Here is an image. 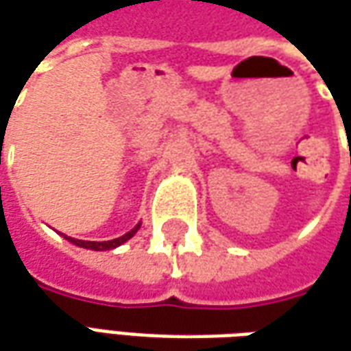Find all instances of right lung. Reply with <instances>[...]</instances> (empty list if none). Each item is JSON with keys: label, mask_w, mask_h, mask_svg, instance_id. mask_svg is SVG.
<instances>
[{"label": "right lung", "mask_w": 351, "mask_h": 351, "mask_svg": "<svg viewBox=\"0 0 351 351\" xmlns=\"http://www.w3.org/2000/svg\"><path fill=\"white\" fill-rule=\"evenodd\" d=\"M138 229H141V223H137L135 228L131 229V231H128L125 235L118 237V239H112V241H103V243H95V241H79V239H73V237H67L64 235V239H67L69 243L77 244V246H80V248H86V250H95V252H103V250H112V248H116V246H120V244H123L125 241H130L131 237L137 233Z\"/></svg>", "instance_id": "add662e5"}]
</instances>
